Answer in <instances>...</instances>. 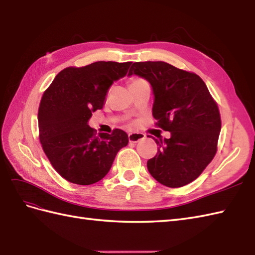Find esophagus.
<instances>
[{
	"mask_svg": "<svg viewBox=\"0 0 255 255\" xmlns=\"http://www.w3.org/2000/svg\"><path fill=\"white\" fill-rule=\"evenodd\" d=\"M144 138H145V135L143 133H140V132H133V133L128 134V140L130 143H135V142L143 140Z\"/></svg>",
	"mask_w": 255,
	"mask_h": 255,
	"instance_id": "1",
	"label": "esophagus"
}]
</instances>
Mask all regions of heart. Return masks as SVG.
I'll list each match as a JSON object with an SVG mask.
<instances>
[{"label":"heart","mask_w":255,"mask_h":255,"mask_svg":"<svg viewBox=\"0 0 255 255\" xmlns=\"http://www.w3.org/2000/svg\"><path fill=\"white\" fill-rule=\"evenodd\" d=\"M138 80H141V79H135V80H133V81H138ZM133 81H132V82H133Z\"/></svg>","instance_id":"obj_1"}]
</instances>
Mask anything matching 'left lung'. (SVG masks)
<instances>
[{
  "label": "left lung",
  "mask_w": 255,
  "mask_h": 255,
  "mask_svg": "<svg viewBox=\"0 0 255 255\" xmlns=\"http://www.w3.org/2000/svg\"><path fill=\"white\" fill-rule=\"evenodd\" d=\"M128 75L150 82L154 94L153 117L158 127L170 132L169 139L153 138L158 151L147 161V169L166 187L188 185L216 154L222 127L216 102L198 75L168 63H133Z\"/></svg>",
  "instance_id": "left-lung-1"
}]
</instances>
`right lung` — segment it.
<instances>
[{
    "mask_svg": "<svg viewBox=\"0 0 255 255\" xmlns=\"http://www.w3.org/2000/svg\"><path fill=\"white\" fill-rule=\"evenodd\" d=\"M131 62H96L58 73L41 99L39 138L52 166L63 178L88 186L109 173L128 134L114 129L99 133L88 125L93 112L103 108L106 92L125 77Z\"/></svg>",
    "mask_w": 255,
    "mask_h": 255,
    "instance_id": "obj_1",
    "label": "right lung"
}]
</instances>
